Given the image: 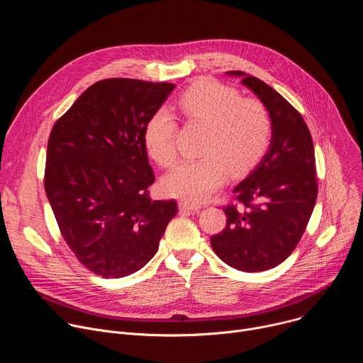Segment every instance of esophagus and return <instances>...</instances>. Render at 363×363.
Returning <instances> with one entry per match:
<instances>
[{"label": "esophagus", "instance_id": "1", "mask_svg": "<svg viewBox=\"0 0 363 363\" xmlns=\"http://www.w3.org/2000/svg\"><path fill=\"white\" fill-rule=\"evenodd\" d=\"M178 206H179V211H191V213L198 211L201 208V205L191 203V202H186V201H181Z\"/></svg>", "mask_w": 363, "mask_h": 363}]
</instances>
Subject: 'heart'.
Wrapping results in <instances>:
<instances>
[{"instance_id":"1","label":"heart","mask_w":363,"mask_h":363,"mask_svg":"<svg viewBox=\"0 0 363 363\" xmlns=\"http://www.w3.org/2000/svg\"><path fill=\"white\" fill-rule=\"evenodd\" d=\"M188 122L206 128L198 161L179 164L162 181L165 192L201 202L221 188L231 175H242L263 158L272 138L266 108L247 100L223 83L206 80L189 87L177 101ZM177 121L168 109L155 112L145 128L147 153L162 167L174 165Z\"/></svg>"}]
</instances>
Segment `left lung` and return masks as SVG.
I'll return each instance as SVG.
<instances>
[{
  "label": "left lung",
  "mask_w": 363,
  "mask_h": 363,
  "mask_svg": "<svg viewBox=\"0 0 363 363\" xmlns=\"http://www.w3.org/2000/svg\"><path fill=\"white\" fill-rule=\"evenodd\" d=\"M240 77L269 112L272 139L263 160L234 188L244 208H224L227 225L211 247L228 266L264 272L283 263L300 241L318 198L312 135L301 115L273 87L242 72Z\"/></svg>",
  "instance_id": "8db88e82"
}]
</instances>
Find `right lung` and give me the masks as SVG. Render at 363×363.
Wrapping results in <instances>:
<instances>
[{
    "mask_svg": "<svg viewBox=\"0 0 363 363\" xmlns=\"http://www.w3.org/2000/svg\"><path fill=\"white\" fill-rule=\"evenodd\" d=\"M175 89L106 79L91 84L51 129L44 189L62 235L97 276L140 270L158 251L174 199L152 201L155 181L143 132Z\"/></svg>",
    "mask_w": 363,
    "mask_h": 363,
    "instance_id": "add662e5",
    "label": "right lung"
}]
</instances>
